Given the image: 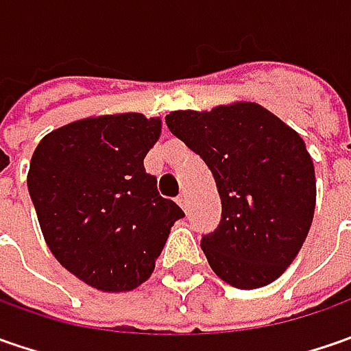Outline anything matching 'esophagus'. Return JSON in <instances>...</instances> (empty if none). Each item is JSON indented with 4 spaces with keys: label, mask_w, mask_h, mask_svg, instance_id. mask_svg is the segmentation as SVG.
<instances>
[{
    "label": "esophagus",
    "mask_w": 351,
    "mask_h": 351,
    "mask_svg": "<svg viewBox=\"0 0 351 351\" xmlns=\"http://www.w3.org/2000/svg\"><path fill=\"white\" fill-rule=\"evenodd\" d=\"M178 205H180V207H183V209H187V199H185V195H180L178 197Z\"/></svg>",
    "instance_id": "obj_1"
}]
</instances>
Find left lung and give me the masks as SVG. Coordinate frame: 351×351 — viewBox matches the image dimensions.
Segmentation results:
<instances>
[{"instance_id":"left-lung-1","label":"left lung","mask_w":351,"mask_h":351,"mask_svg":"<svg viewBox=\"0 0 351 351\" xmlns=\"http://www.w3.org/2000/svg\"><path fill=\"white\" fill-rule=\"evenodd\" d=\"M166 125L203 158L221 195V223L201 238L213 271L238 289L276 281L315 215V166L303 138L258 103L173 111Z\"/></svg>"}]
</instances>
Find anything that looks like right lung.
<instances>
[{"mask_svg": "<svg viewBox=\"0 0 351 351\" xmlns=\"http://www.w3.org/2000/svg\"><path fill=\"white\" fill-rule=\"evenodd\" d=\"M160 127L141 113L84 119L34 150L27 185L48 248L95 289L138 287L185 217L144 168Z\"/></svg>", "mask_w": 351, "mask_h": 351, "instance_id": "obj_1", "label": "right lung"}]
</instances>
